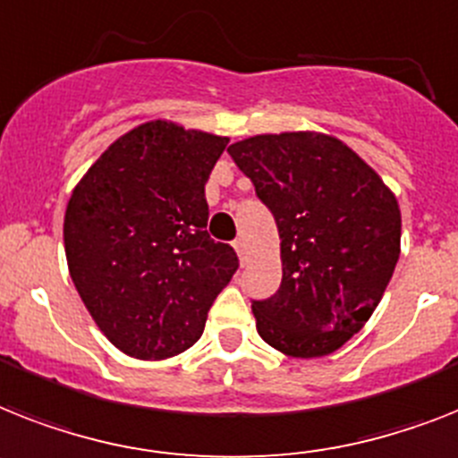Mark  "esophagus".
<instances>
[{
    "mask_svg": "<svg viewBox=\"0 0 458 458\" xmlns=\"http://www.w3.org/2000/svg\"><path fill=\"white\" fill-rule=\"evenodd\" d=\"M233 250H236L238 259H241V264L248 262V250H245V243L238 238V241H233Z\"/></svg>",
    "mask_w": 458,
    "mask_h": 458,
    "instance_id": "1",
    "label": "esophagus"
}]
</instances>
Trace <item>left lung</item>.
Masks as SVG:
<instances>
[{"label": "left lung", "instance_id": "obj_1", "mask_svg": "<svg viewBox=\"0 0 458 458\" xmlns=\"http://www.w3.org/2000/svg\"><path fill=\"white\" fill-rule=\"evenodd\" d=\"M226 152L281 236L283 281L252 301L257 332L290 358H323L362 330L400 257V206L349 145L316 131L252 135Z\"/></svg>", "mask_w": 458, "mask_h": 458}]
</instances>
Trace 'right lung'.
I'll return each instance as SVG.
<instances>
[{
    "label": "right lung",
    "instance_id": "add662e5",
    "mask_svg": "<svg viewBox=\"0 0 458 458\" xmlns=\"http://www.w3.org/2000/svg\"><path fill=\"white\" fill-rule=\"evenodd\" d=\"M229 138L147 121L100 154L65 210L67 267L100 332L138 360L194 346L238 269L208 236L206 182Z\"/></svg>",
    "mask_w": 458,
    "mask_h": 458
}]
</instances>
